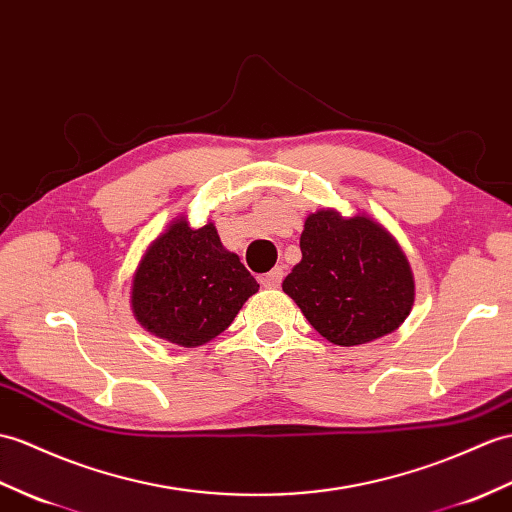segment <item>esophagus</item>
Listing matches in <instances>:
<instances>
[{
    "label": "esophagus",
    "instance_id": "obj_1",
    "mask_svg": "<svg viewBox=\"0 0 512 512\" xmlns=\"http://www.w3.org/2000/svg\"><path fill=\"white\" fill-rule=\"evenodd\" d=\"M259 281H261V285H264V288H270V290L279 288L281 281H283V268H272L268 275H264Z\"/></svg>",
    "mask_w": 512,
    "mask_h": 512
}]
</instances>
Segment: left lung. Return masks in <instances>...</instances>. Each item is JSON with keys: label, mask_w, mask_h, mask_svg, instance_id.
<instances>
[{"label": "left lung", "mask_w": 512, "mask_h": 512, "mask_svg": "<svg viewBox=\"0 0 512 512\" xmlns=\"http://www.w3.org/2000/svg\"><path fill=\"white\" fill-rule=\"evenodd\" d=\"M301 253L281 288L325 340L360 347L397 331L410 316L417 294L410 261L368 213L344 218L331 207L310 213Z\"/></svg>", "instance_id": "8db88e82"}]
</instances>
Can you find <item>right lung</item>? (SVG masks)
I'll list each match as a JSON object with an SVG mask.
<instances>
[{
    "label": "right lung",
    "instance_id": "obj_1",
    "mask_svg": "<svg viewBox=\"0 0 512 512\" xmlns=\"http://www.w3.org/2000/svg\"><path fill=\"white\" fill-rule=\"evenodd\" d=\"M259 283L222 246L216 224L168 222L141 255L130 281V310L150 336L196 349L227 329Z\"/></svg>",
    "mask_w": 512,
    "mask_h": 512
}]
</instances>
